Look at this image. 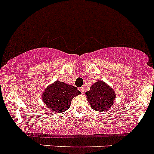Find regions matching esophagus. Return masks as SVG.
Instances as JSON below:
<instances>
[{
	"label": "esophagus",
	"mask_w": 154,
	"mask_h": 154,
	"mask_svg": "<svg viewBox=\"0 0 154 154\" xmlns=\"http://www.w3.org/2000/svg\"><path fill=\"white\" fill-rule=\"evenodd\" d=\"M79 90H80V92H81L82 94H83V93L85 92V88H83V87H80V88H79Z\"/></svg>",
	"instance_id": "esophagus-1"
}]
</instances>
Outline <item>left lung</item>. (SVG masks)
I'll list each match as a JSON object with an SVG mask.
<instances>
[{"label":"left lung","mask_w":154,"mask_h":154,"mask_svg":"<svg viewBox=\"0 0 154 154\" xmlns=\"http://www.w3.org/2000/svg\"><path fill=\"white\" fill-rule=\"evenodd\" d=\"M86 94L91 108L99 112L107 111L116 99V93L112 88L103 81L94 83Z\"/></svg>","instance_id":"8db88e82"}]
</instances>
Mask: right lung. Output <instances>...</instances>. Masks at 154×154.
Wrapping results in <instances>:
<instances>
[{
	"label": "right lung",
	"mask_w": 154,
	"mask_h": 154,
	"mask_svg": "<svg viewBox=\"0 0 154 154\" xmlns=\"http://www.w3.org/2000/svg\"><path fill=\"white\" fill-rule=\"evenodd\" d=\"M80 94L77 87L57 80L43 92L42 100L54 112H63L70 107L73 97Z\"/></svg>",
	"instance_id": "1"
}]
</instances>
